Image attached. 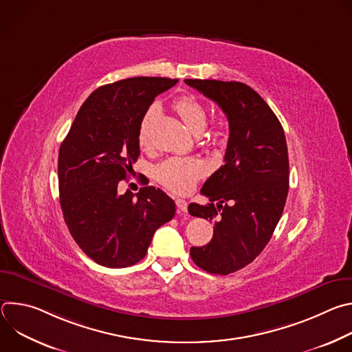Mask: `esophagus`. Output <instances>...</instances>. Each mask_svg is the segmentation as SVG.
<instances>
[{
	"label": "esophagus",
	"mask_w": 352,
	"mask_h": 352,
	"mask_svg": "<svg viewBox=\"0 0 352 352\" xmlns=\"http://www.w3.org/2000/svg\"><path fill=\"white\" fill-rule=\"evenodd\" d=\"M175 205H177V208H178V212H186L188 210V204H186V200H184V199H177L175 200Z\"/></svg>",
	"instance_id": "34e87169"
}]
</instances>
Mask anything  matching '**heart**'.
<instances>
[{"instance_id": "heart-1", "label": "heart", "mask_w": 352, "mask_h": 352, "mask_svg": "<svg viewBox=\"0 0 352 352\" xmlns=\"http://www.w3.org/2000/svg\"><path fill=\"white\" fill-rule=\"evenodd\" d=\"M174 110L184 124L195 135L202 133L208 124V111L199 100L190 94L179 96L173 103ZM159 107L152 106L142 117L138 128V143L142 148L152 147V128L159 117ZM212 132L209 138H213ZM205 174V164L197 159H168L156 167L155 175L157 181L175 193H186L195 182Z\"/></svg>"}]
</instances>
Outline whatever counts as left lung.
<instances>
[{
	"label": "left lung",
	"instance_id": "obj_1",
	"mask_svg": "<svg viewBox=\"0 0 352 352\" xmlns=\"http://www.w3.org/2000/svg\"><path fill=\"white\" fill-rule=\"evenodd\" d=\"M185 83L216 102L228 120L224 166L200 190L212 204L188 206L189 214L214 220L212 241L192 246V261L227 276L259 256L280 221L289 178L285 135L267 103L248 85L214 79Z\"/></svg>",
	"mask_w": 352,
	"mask_h": 352
}]
</instances>
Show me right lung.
<instances>
[{"instance_id":"1","label":"right lung","mask_w":352,"mask_h":352,"mask_svg":"<svg viewBox=\"0 0 352 352\" xmlns=\"http://www.w3.org/2000/svg\"><path fill=\"white\" fill-rule=\"evenodd\" d=\"M178 79L138 76L96 89L79 109L58 155L60 205L67 227L96 263L121 269L146 256L159 227L175 214L162 189L118 195L140 150L138 128L156 96Z\"/></svg>"}]
</instances>
